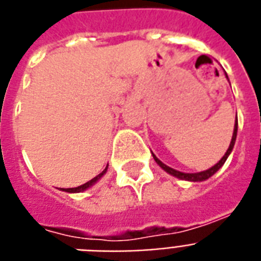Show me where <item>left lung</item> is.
<instances>
[{
  "label": "left lung",
  "instance_id": "left-lung-1",
  "mask_svg": "<svg viewBox=\"0 0 261 261\" xmlns=\"http://www.w3.org/2000/svg\"><path fill=\"white\" fill-rule=\"evenodd\" d=\"M237 121H236V125H234V132H233V137H231V143H230L229 148H227V151H226V153L223 155V158L219 161V162L215 165V166H213L211 169H208V170L205 171H200V173H181V171L178 170H174V169H171V167L166 166L165 163L161 162L155 155H153V159H155V162L158 163L159 166L162 167L163 170L167 171L169 174L174 175V177H177V178H181V179H188V181H204V179L210 178L211 175H214L215 173H217L219 169H221L222 166H223V163L226 162V159H227V156L230 155V152H231V149H233L234 147V143H236V139H237Z\"/></svg>",
  "mask_w": 261,
  "mask_h": 261
}]
</instances>
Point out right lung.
Returning a JSON list of instances; mask_svg holds the SVG:
<instances>
[{
    "mask_svg": "<svg viewBox=\"0 0 261 261\" xmlns=\"http://www.w3.org/2000/svg\"><path fill=\"white\" fill-rule=\"evenodd\" d=\"M106 170H108V167H106V169H105V170H103L102 173H100V174L96 175V177H95V178H92V179H91V181H88V182L83 184V185H80V187H76V188H68V189H62V191L69 192V193H74V192H82V191H86V189H88V188H90V187H92V185H94V184L96 182V181H98V179L100 178V177H102V175L105 174V173H106Z\"/></svg>",
    "mask_w": 261,
    "mask_h": 261,
    "instance_id": "add662e5",
    "label": "right lung"
}]
</instances>
